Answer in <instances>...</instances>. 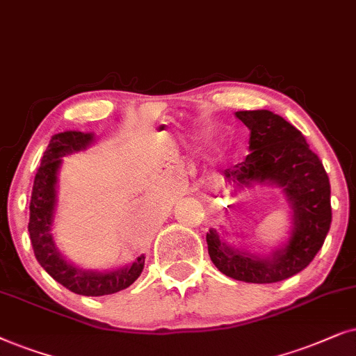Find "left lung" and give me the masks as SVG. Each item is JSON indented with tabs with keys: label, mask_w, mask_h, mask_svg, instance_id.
Returning a JSON list of instances; mask_svg holds the SVG:
<instances>
[{
	"label": "left lung",
	"mask_w": 356,
	"mask_h": 356,
	"mask_svg": "<svg viewBox=\"0 0 356 356\" xmlns=\"http://www.w3.org/2000/svg\"><path fill=\"white\" fill-rule=\"evenodd\" d=\"M236 117L250 130V154L233 169H225L226 182L241 188L254 184L280 187L293 210L290 234L285 244L260 255L229 244L211 227L207 233L208 254L216 268L234 280H286L312 262L329 233V175L301 131L283 117L270 111H239Z\"/></svg>",
	"instance_id": "8db88e82"
}]
</instances>
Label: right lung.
I'll use <instances>...</instances> for the list:
<instances>
[{
  "instance_id": "1",
  "label": "right lung",
  "mask_w": 356,
  "mask_h": 356,
  "mask_svg": "<svg viewBox=\"0 0 356 356\" xmlns=\"http://www.w3.org/2000/svg\"><path fill=\"white\" fill-rule=\"evenodd\" d=\"M96 140L94 134L68 130L51 136L40 168L37 170L31 197L29 234L35 259L47 273L70 291L83 296H104L129 288L140 277L145 267V255L135 262L118 268L86 270L68 262L56 248L51 226L56 208V182L65 156L89 148Z\"/></svg>"
}]
</instances>
